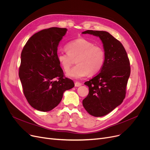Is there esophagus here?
Here are the masks:
<instances>
[{"mask_svg":"<svg viewBox=\"0 0 150 150\" xmlns=\"http://www.w3.org/2000/svg\"><path fill=\"white\" fill-rule=\"evenodd\" d=\"M81 85H82L81 83H80V82L76 81V82L75 83V87H79V86H81Z\"/></svg>","mask_w":150,"mask_h":150,"instance_id":"obj_1","label":"esophagus"}]
</instances>
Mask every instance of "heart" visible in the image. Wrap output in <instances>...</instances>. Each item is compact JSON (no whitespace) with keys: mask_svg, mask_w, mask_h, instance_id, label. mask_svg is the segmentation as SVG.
Masks as SVG:
<instances>
[{"mask_svg":"<svg viewBox=\"0 0 150 150\" xmlns=\"http://www.w3.org/2000/svg\"><path fill=\"white\" fill-rule=\"evenodd\" d=\"M67 53H58L57 59L65 72H67L76 58V66L67 74V76L78 79L98 72L103 67L105 59V50L84 38L69 42L66 46Z\"/></svg>","mask_w":150,"mask_h":150,"instance_id":"1","label":"heart"}]
</instances>
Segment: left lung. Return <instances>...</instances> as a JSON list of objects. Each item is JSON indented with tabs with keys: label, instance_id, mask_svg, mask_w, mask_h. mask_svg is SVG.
<instances>
[{
	"label": "left lung",
	"instance_id": "left-lung-1",
	"mask_svg": "<svg viewBox=\"0 0 150 150\" xmlns=\"http://www.w3.org/2000/svg\"><path fill=\"white\" fill-rule=\"evenodd\" d=\"M82 33L98 36L103 44V66L98 74L84 83L89 92L83 100V105L89 114L102 117L120 105L125 98L130 62L122 44L107 31L89 30Z\"/></svg>",
	"mask_w": 150,
	"mask_h": 150
}]
</instances>
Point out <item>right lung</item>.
I'll return each mask as SVG.
<instances>
[{
    "mask_svg": "<svg viewBox=\"0 0 150 150\" xmlns=\"http://www.w3.org/2000/svg\"><path fill=\"white\" fill-rule=\"evenodd\" d=\"M67 30L52 27L39 31L28 39L22 51L19 76L23 94L38 111H51L60 103L64 91L74 87L57 59L58 46Z\"/></svg>",
    "mask_w": 150,
    "mask_h": 150,
    "instance_id": "add662e5",
    "label": "right lung"
}]
</instances>
